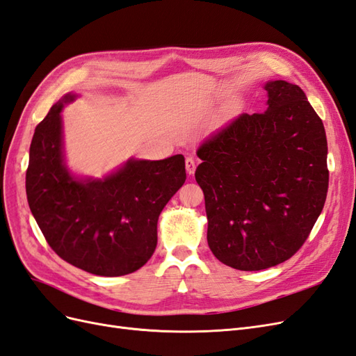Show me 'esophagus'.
I'll return each mask as SVG.
<instances>
[{
  "label": "esophagus",
  "mask_w": 356,
  "mask_h": 356,
  "mask_svg": "<svg viewBox=\"0 0 356 356\" xmlns=\"http://www.w3.org/2000/svg\"><path fill=\"white\" fill-rule=\"evenodd\" d=\"M186 169H187V174L188 175L195 174V170H196V161H195V159H193V157H187L186 159Z\"/></svg>",
  "instance_id": "obj_1"
}]
</instances>
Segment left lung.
<instances>
[{
    "instance_id": "left-lung-1",
    "label": "left lung",
    "mask_w": 356,
    "mask_h": 356,
    "mask_svg": "<svg viewBox=\"0 0 356 356\" xmlns=\"http://www.w3.org/2000/svg\"><path fill=\"white\" fill-rule=\"evenodd\" d=\"M267 110L233 118L204 141L196 181L208 245L225 266L254 272L293 257L328 191L327 136L297 84H264Z\"/></svg>"
}]
</instances>
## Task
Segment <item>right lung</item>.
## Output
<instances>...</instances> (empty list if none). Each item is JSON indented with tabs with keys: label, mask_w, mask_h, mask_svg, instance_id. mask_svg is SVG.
Instances as JSON below:
<instances>
[{
	"label": "right lung",
	"mask_w": 356,
	"mask_h": 356,
	"mask_svg": "<svg viewBox=\"0 0 356 356\" xmlns=\"http://www.w3.org/2000/svg\"><path fill=\"white\" fill-rule=\"evenodd\" d=\"M77 96H62L35 127L26 170L29 208L62 260L98 276L129 275L156 250L159 215L186 182V160L132 157L104 178L74 175L60 113Z\"/></svg>",
	"instance_id": "obj_1"
}]
</instances>
